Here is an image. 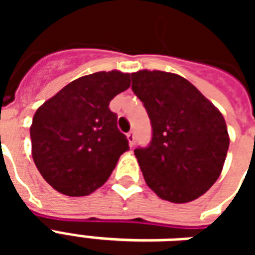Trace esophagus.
Segmentation results:
<instances>
[{
  "label": "esophagus",
  "instance_id": "34e87169",
  "mask_svg": "<svg viewBox=\"0 0 255 255\" xmlns=\"http://www.w3.org/2000/svg\"><path fill=\"white\" fill-rule=\"evenodd\" d=\"M127 139H128V142H129V144H131V146H133V144H135V133H133L132 131L127 133Z\"/></svg>",
  "mask_w": 255,
  "mask_h": 255
}]
</instances>
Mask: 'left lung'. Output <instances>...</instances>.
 <instances>
[{"label": "left lung", "instance_id": "1", "mask_svg": "<svg viewBox=\"0 0 255 255\" xmlns=\"http://www.w3.org/2000/svg\"><path fill=\"white\" fill-rule=\"evenodd\" d=\"M131 78L153 128L149 146L133 150L144 180L165 201L191 202L223 171L230 146L224 117L180 75L143 69Z\"/></svg>", "mask_w": 255, "mask_h": 255}]
</instances>
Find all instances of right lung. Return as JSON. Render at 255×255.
Segmentation results:
<instances>
[{
	"mask_svg": "<svg viewBox=\"0 0 255 255\" xmlns=\"http://www.w3.org/2000/svg\"><path fill=\"white\" fill-rule=\"evenodd\" d=\"M129 84V73H91L38 108L30 127L32 158L54 190L83 197L109 179L120 155L129 149L109 102Z\"/></svg>",
	"mask_w": 255,
	"mask_h": 255,
	"instance_id": "add662e5",
	"label": "right lung"
}]
</instances>
